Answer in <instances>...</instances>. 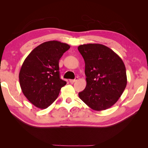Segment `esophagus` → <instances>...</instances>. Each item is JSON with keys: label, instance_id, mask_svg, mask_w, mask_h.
Masks as SVG:
<instances>
[{"label": "esophagus", "instance_id": "obj_1", "mask_svg": "<svg viewBox=\"0 0 148 148\" xmlns=\"http://www.w3.org/2000/svg\"><path fill=\"white\" fill-rule=\"evenodd\" d=\"M77 80H78V78H76L75 79H70L69 82H70V83H75V82H77Z\"/></svg>", "mask_w": 148, "mask_h": 148}]
</instances>
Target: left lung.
<instances>
[{"label":"left lung","instance_id":"obj_1","mask_svg":"<svg viewBox=\"0 0 148 148\" xmlns=\"http://www.w3.org/2000/svg\"><path fill=\"white\" fill-rule=\"evenodd\" d=\"M78 49L84 60L86 77V86L78 93L79 98L95 110L110 108L119 100L127 86L123 60L102 44H83Z\"/></svg>","mask_w":148,"mask_h":148}]
</instances>
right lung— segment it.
<instances>
[{
    "label": "right lung",
    "mask_w": 148,
    "mask_h": 148,
    "mask_svg": "<svg viewBox=\"0 0 148 148\" xmlns=\"http://www.w3.org/2000/svg\"><path fill=\"white\" fill-rule=\"evenodd\" d=\"M70 46L57 41L43 42L26 58L19 73L21 91L39 109H46L55 101L66 84L60 78L59 62Z\"/></svg>",
    "instance_id": "right-lung-1"
}]
</instances>
